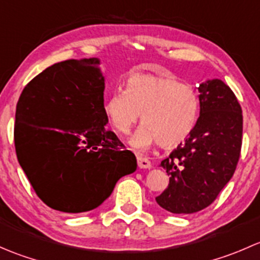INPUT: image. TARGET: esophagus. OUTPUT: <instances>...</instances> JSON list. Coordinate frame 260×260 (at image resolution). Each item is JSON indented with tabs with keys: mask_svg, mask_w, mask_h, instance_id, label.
I'll return each instance as SVG.
<instances>
[{
	"mask_svg": "<svg viewBox=\"0 0 260 260\" xmlns=\"http://www.w3.org/2000/svg\"><path fill=\"white\" fill-rule=\"evenodd\" d=\"M137 164L140 169H151V161H149L147 157L143 156H137Z\"/></svg>",
	"mask_w": 260,
	"mask_h": 260,
	"instance_id": "obj_1",
	"label": "esophagus"
}]
</instances>
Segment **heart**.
<instances>
[{
  "label": "heart",
  "mask_w": 260,
  "mask_h": 260,
  "mask_svg": "<svg viewBox=\"0 0 260 260\" xmlns=\"http://www.w3.org/2000/svg\"><path fill=\"white\" fill-rule=\"evenodd\" d=\"M199 112L195 89L167 75H132L125 90L113 91L104 102V113L119 135H128L142 114L143 127L131 140L138 148L181 145L192 135Z\"/></svg>",
  "instance_id": "1"
}]
</instances>
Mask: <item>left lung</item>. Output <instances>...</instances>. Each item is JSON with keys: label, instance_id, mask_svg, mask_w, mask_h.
Listing matches in <instances>:
<instances>
[{"label": "left lung", "instance_id": "left-lung-1", "mask_svg": "<svg viewBox=\"0 0 260 260\" xmlns=\"http://www.w3.org/2000/svg\"><path fill=\"white\" fill-rule=\"evenodd\" d=\"M200 117L192 135L161 162L170 176L157 204L174 214L208 208L237 170L243 141L242 107L219 79L199 86Z\"/></svg>", "mask_w": 260, "mask_h": 260}]
</instances>
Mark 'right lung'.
<instances>
[{
	"mask_svg": "<svg viewBox=\"0 0 260 260\" xmlns=\"http://www.w3.org/2000/svg\"><path fill=\"white\" fill-rule=\"evenodd\" d=\"M99 60L56 62L23 88L16 106L17 159L36 195L54 210L98 208L137 169L135 153L107 129Z\"/></svg>",
	"mask_w": 260,
	"mask_h": 260,
	"instance_id": "right-lung-1",
	"label": "right lung"
}]
</instances>
